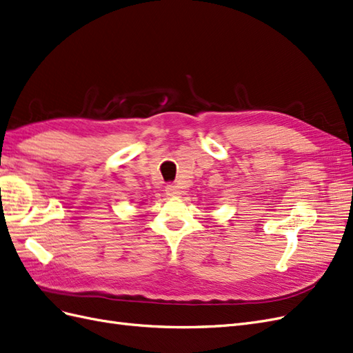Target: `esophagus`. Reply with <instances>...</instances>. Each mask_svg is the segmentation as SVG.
<instances>
[{"mask_svg":"<svg viewBox=\"0 0 353 353\" xmlns=\"http://www.w3.org/2000/svg\"><path fill=\"white\" fill-rule=\"evenodd\" d=\"M166 196H169V197H178L179 196V190H178V187L176 185H174V184H169V185H166Z\"/></svg>","mask_w":353,"mask_h":353,"instance_id":"34e87169","label":"esophagus"}]
</instances>
